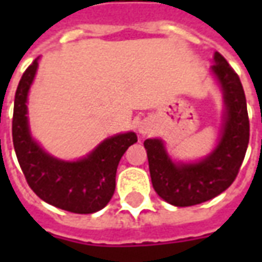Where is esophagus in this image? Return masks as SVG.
Segmentation results:
<instances>
[{"mask_svg":"<svg viewBox=\"0 0 262 262\" xmlns=\"http://www.w3.org/2000/svg\"><path fill=\"white\" fill-rule=\"evenodd\" d=\"M139 132H140L142 135H147L148 132H150V125H148V123H140V125H139Z\"/></svg>","mask_w":262,"mask_h":262,"instance_id":"1","label":"esophagus"}]
</instances>
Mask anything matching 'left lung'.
Segmentation results:
<instances>
[{"label":"left lung","instance_id":"left-lung-1","mask_svg":"<svg viewBox=\"0 0 262 262\" xmlns=\"http://www.w3.org/2000/svg\"><path fill=\"white\" fill-rule=\"evenodd\" d=\"M213 60L212 73L222 86L226 106L222 136L213 151L198 163H174L160 139L144 142L154 191L174 206L206 202L226 191L247 151L250 120L242 81L219 52Z\"/></svg>","mask_w":262,"mask_h":262}]
</instances>
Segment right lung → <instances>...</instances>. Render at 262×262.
Returning a JSON list of instances; mask_svg holds the SVG:
<instances>
[{
    "mask_svg": "<svg viewBox=\"0 0 262 262\" xmlns=\"http://www.w3.org/2000/svg\"><path fill=\"white\" fill-rule=\"evenodd\" d=\"M37 70V59L20 78L14 102L12 142L28 185L45 202L73 213H94L105 208L115 192L116 170L122 156L137 142L127 132L103 140L78 161L54 159L31 136L28 123V92Z\"/></svg>",
    "mask_w": 262,
    "mask_h": 262,
    "instance_id": "1",
    "label": "right lung"
}]
</instances>
